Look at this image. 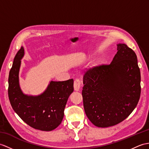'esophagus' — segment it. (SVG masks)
I'll return each mask as SVG.
<instances>
[{"label":"esophagus","instance_id":"esophagus-1","mask_svg":"<svg viewBox=\"0 0 149 149\" xmlns=\"http://www.w3.org/2000/svg\"><path fill=\"white\" fill-rule=\"evenodd\" d=\"M81 87V82L79 80V79H75L74 81V90L76 91H79L80 90Z\"/></svg>","mask_w":149,"mask_h":149}]
</instances>
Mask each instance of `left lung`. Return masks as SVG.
<instances>
[{"mask_svg": "<svg viewBox=\"0 0 149 149\" xmlns=\"http://www.w3.org/2000/svg\"><path fill=\"white\" fill-rule=\"evenodd\" d=\"M109 65L89 69L83 77L82 95L85 113L95 126L107 127L126 119L136 107L141 76L135 53L118 44Z\"/></svg>", "mask_w": 149, "mask_h": 149, "instance_id": "left-lung-1", "label": "left lung"}]
</instances>
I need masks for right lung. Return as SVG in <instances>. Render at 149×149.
Segmentation results:
<instances>
[{
  "label": "right lung",
  "instance_id": "right-lung-1",
  "mask_svg": "<svg viewBox=\"0 0 149 149\" xmlns=\"http://www.w3.org/2000/svg\"><path fill=\"white\" fill-rule=\"evenodd\" d=\"M24 55L25 50L22 47L14 58L9 72L8 96L10 103L15 112L28 125L41 131H52L63 120L68 98L74 91V80L51 81L40 95L25 94L19 82L21 60Z\"/></svg>",
  "mask_w": 149,
  "mask_h": 149
}]
</instances>
